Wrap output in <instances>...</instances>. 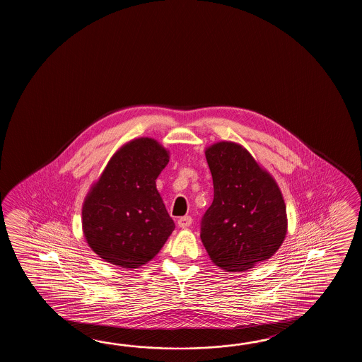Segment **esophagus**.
Masks as SVG:
<instances>
[{"mask_svg": "<svg viewBox=\"0 0 362 362\" xmlns=\"http://www.w3.org/2000/svg\"><path fill=\"white\" fill-rule=\"evenodd\" d=\"M192 216H184V217H180L177 221L178 226H180V228H182V229H186V228H189V226L192 225Z\"/></svg>", "mask_w": 362, "mask_h": 362, "instance_id": "34e87169", "label": "esophagus"}]
</instances>
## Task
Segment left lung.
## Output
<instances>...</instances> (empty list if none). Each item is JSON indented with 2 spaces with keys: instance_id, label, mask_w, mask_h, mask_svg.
<instances>
[{
  "instance_id": "left-lung-1",
  "label": "left lung",
  "mask_w": 362,
  "mask_h": 362,
  "mask_svg": "<svg viewBox=\"0 0 362 362\" xmlns=\"http://www.w3.org/2000/svg\"><path fill=\"white\" fill-rule=\"evenodd\" d=\"M214 202L200 221L211 260L243 272L277 252L287 233L285 200L276 181L245 147L218 142L206 150Z\"/></svg>"
}]
</instances>
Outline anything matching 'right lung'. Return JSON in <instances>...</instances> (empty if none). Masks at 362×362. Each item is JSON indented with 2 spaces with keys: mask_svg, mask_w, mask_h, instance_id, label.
<instances>
[{
  "mask_svg": "<svg viewBox=\"0 0 362 362\" xmlns=\"http://www.w3.org/2000/svg\"><path fill=\"white\" fill-rule=\"evenodd\" d=\"M170 155L155 139H133L108 162L83 207L88 245L122 268L150 262L175 230L156 178Z\"/></svg>",
  "mask_w": 362,
  "mask_h": 362,
  "instance_id": "obj_1",
  "label": "right lung"
}]
</instances>
